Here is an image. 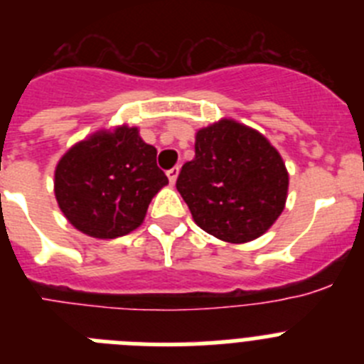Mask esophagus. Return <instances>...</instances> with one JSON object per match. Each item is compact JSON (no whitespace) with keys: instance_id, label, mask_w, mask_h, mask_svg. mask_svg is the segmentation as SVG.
I'll return each instance as SVG.
<instances>
[{"instance_id":"obj_1","label":"esophagus","mask_w":364,"mask_h":364,"mask_svg":"<svg viewBox=\"0 0 364 364\" xmlns=\"http://www.w3.org/2000/svg\"><path fill=\"white\" fill-rule=\"evenodd\" d=\"M178 171H180L178 166L171 167V169L167 171V178H169V182H171V184H175V182H176V176H178Z\"/></svg>"}]
</instances>
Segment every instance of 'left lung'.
<instances>
[{
    "instance_id": "1",
    "label": "left lung",
    "mask_w": 364,
    "mask_h": 364,
    "mask_svg": "<svg viewBox=\"0 0 364 364\" xmlns=\"http://www.w3.org/2000/svg\"><path fill=\"white\" fill-rule=\"evenodd\" d=\"M176 189L198 228L242 244L266 233L282 213L288 171L259 131L224 118L198 131L195 159L182 166Z\"/></svg>"
}]
</instances>
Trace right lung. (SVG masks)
Masks as SVG:
<instances>
[{"mask_svg":"<svg viewBox=\"0 0 364 364\" xmlns=\"http://www.w3.org/2000/svg\"><path fill=\"white\" fill-rule=\"evenodd\" d=\"M167 184L156 149L136 127L98 131L70 147L54 171V195L67 220L95 239H117L144 222Z\"/></svg>","mask_w":364,"mask_h":364,"instance_id":"1","label":"right lung"}]
</instances>
